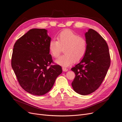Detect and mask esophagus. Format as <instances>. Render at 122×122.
Wrapping results in <instances>:
<instances>
[{"mask_svg":"<svg viewBox=\"0 0 122 122\" xmlns=\"http://www.w3.org/2000/svg\"><path fill=\"white\" fill-rule=\"evenodd\" d=\"M62 71H63L64 72H67L68 71V69H67V68H62Z\"/></svg>","mask_w":122,"mask_h":122,"instance_id":"obj_1","label":"esophagus"}]
</instances>
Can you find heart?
I'll list each match as a JSON object with an SVG mask.
<instances>
[{"label": "heart", "instance_id": "b5f03b06", "mask_svg": "<svg viewBox=\"0 0 122 122\" xmlns=\"http://www.w3.org/2000/svg\"><path fill=\"white\" fill-rule=\"evenodd\" d=\"M64 48V55L55 61L63 67H68L74 61H79L83 58L87 51V42L84 38L70 30H64L57 36V41L51 40L48 44L50 54L57 58Z\"/></svg>", "mask_w": 122, "mask_h": 122}]
</instances>
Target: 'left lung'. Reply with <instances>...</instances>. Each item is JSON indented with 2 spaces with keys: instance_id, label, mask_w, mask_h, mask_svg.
I'll return each instance as SVG.
<instances>
[{
  "instance_id": "1",
  "label": "left lung",
  "mask_w": 122,
  "mask_h": 122,
  "mask_svg": "<svg viewBox=\"0 0 122 122\" xmlns=\"http://www.w3.org/2000/svg\"><path fill=\"white\" fill-rule=\"evenodd\" d=\"M87 42L86 55L78 64L71 69L75 74L72 83L74 91L82 95L93 93L100 86L110 64L107 44L93 29L85 33Z\"/></svg>"
}]
</instances>
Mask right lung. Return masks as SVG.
<instances>
[{
  "instance_id": "right-lung-1",
  "label": "right lung",
  "mask_w": 122,
  "mask_h": 122,
  "mask_svg": "<svg viewBox=\"0 0 122 122\" xmlns=\"http://www.w3.org/2000/svg\"><path fill=\"white\" fill-rule=\"evenodd\" d=\"M45 29L34 28L18 39L14 46L12 67L21 86L28 93L42 96L49 92L62 73L52 62L48 44L51 39Z\"/></svg>"
}]
</instances>
